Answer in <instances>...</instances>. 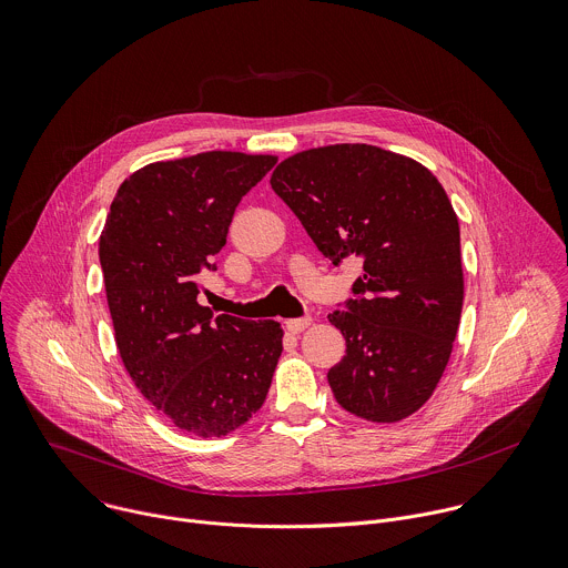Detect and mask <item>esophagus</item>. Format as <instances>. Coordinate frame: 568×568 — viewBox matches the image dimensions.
Wrapping results in <instances>:
<instances>
[{
  "mask_svg": "<svg viewBox=\"0 0 568 568\" xmlns=\"http://www.w3.org/2000/svg\"><path fill=\"white\" fill-rule=\"evenodd\" d=\"M311 324V317L306 315V317H297V320H288L286 322V328L291 331V333H300V331H304L306 326Z\"/></svg>",
  "mask_w": 568,
  "mask_h": 568,
  "instance_id": "34e87169",
  "label": "esophagus"
}]
</instances>
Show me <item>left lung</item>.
Segmentation results:
<instances>
[{
	"label": "left lung",
	"instance_id": "obj_1",
	"mask_svg": "<svg viewBox=\"0 0 568 568\" xmlns=\"http://www.w3.org/2000/svg\"><path fill=\"white\" fill-rule=\"evenodd\" d=\"M271 185L335 266L363 257L356 300L328 313L347 339L326 374L335 400L374 423L407 418L434 394L464 306L459 219L443 185L365 143L293 154Z\"/></svg>",
	"mask_w": 568,
	"mask_h": 568
}]
</instances>
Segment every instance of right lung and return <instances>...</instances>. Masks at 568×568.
<instances>
[{
	"mask_svg": "<svg viewBox=\"0 0 568 568\" xmlns=\"http://www.w3.org/2000/svg\"><path fill=\"white\" fill-rule=\"evenodd\" d=\"M271 154L203 152L123 181L100 235L116 347L139 392L179 429L210 438L264 405L282 356L280 322L214 315L196 302L242 196Z\"/></svg>",
	"mask_w": 568,
	"mask_h": 568,
	"instance_id": "obj_1",
	"label": "right lung"
}]
</instances>
